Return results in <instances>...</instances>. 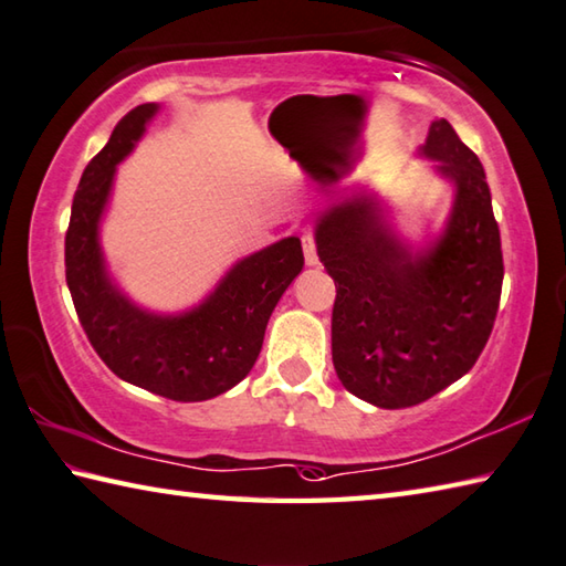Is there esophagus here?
<instances>
[{
	"label": "esophagus",
	"mask_w": 566,
	"mask_h": 566,
	"mask_svg": "<svg viewBox=\"0 0 566 566\" xmlns=\"http://www.w3.org/2000/svg\"><path fill=\"white\" fill-rule=\"evenodd\" d=\"M303 251H305V263L307 265H317V249H315V239L311 233L303 237Z\"/></svg>",
	"instance_id": "1"
}]
</instances>
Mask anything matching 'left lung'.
I'll use <instances>...</instances> for the list:
<instances>
[{
    "mask_svg": "<svg viewBox=\"0 0 566 566\" xmlns=\"http://www.w3.org/2000/svg\"><path fill=\"white\" fill-rule=\"evenodd\" d=\"M421 155L451 179L441 239L411 253L377 199L352 195L317 219L315 243L333 275V365L343 387L379 409L416 407L461 379L493 333L503 251L485 169L449 120H433Z\"/></svg>",
    "mask_w": 566,
    "mask_h": 566,
    "instance_id": "8db88e82",
    "label": "left lung"
}]
</instances>
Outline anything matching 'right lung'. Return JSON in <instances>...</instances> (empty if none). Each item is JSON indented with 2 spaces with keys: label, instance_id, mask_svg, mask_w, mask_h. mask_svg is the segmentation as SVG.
Listing matches in <instances>:
<instances>
[{
  "label": "right lung",
  "instance_id": "obj_1",
  "mask_svg": "<svg viewBox=\"0 0 566 566\" xmlns=\"http://www.w3.org/2000/svg\"><path fill=\"white\" fill-rule=\"evenodd\" d=\"M155 113V103L133 108L83 169L66 231V283L83 333L113 375L172 401H205L249 375L273 307L305 259L297 237L251 253L182 315H155L127 301L105 271L98 227L115 167Z\"/></svg>",
  "mask_w": 566,
  "mask_h": 566
}]
</instances>
